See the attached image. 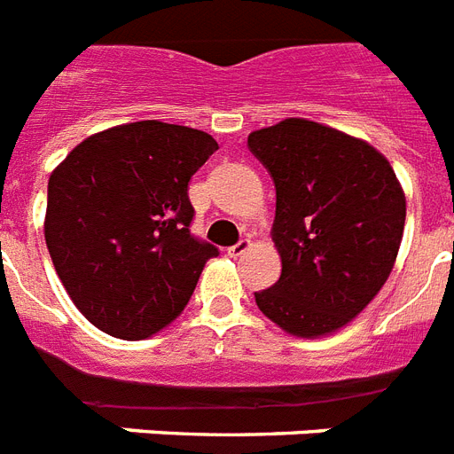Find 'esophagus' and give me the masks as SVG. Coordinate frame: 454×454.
<instances>
[{"mask_svg":"<svg viewBox=\"0 0 454 454\" xmlns=\"http://www.w3.org/2000/svg\"><path fill=\"white\" fill-rule=\"evenodd\" d=\"M249 247H252V242H249V238H242V240H238V242H235V245H231V247H228L226 252H228V256H233V259H235V256L245 254V252H247Z\"/></svg>","mask_w":454,"mask_h":454,"instance_id":"esophagus-1","label":"esophagus"}]
</instances>
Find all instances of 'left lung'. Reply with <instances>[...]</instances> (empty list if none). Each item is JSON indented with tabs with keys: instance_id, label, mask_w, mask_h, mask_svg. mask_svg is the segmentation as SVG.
I'll return each mask as SVG.
<instances>
[{
	"instance_id": "1",
	"label": "left lung",
	"mask_w": 454,
	"mask_h": 454,
	"mask_svg": "<svg viewBox=\"0 0 454 454\" xmlns=\"http://www.w3.org/2000/svg\"><path fill=\"white\" fill-rule=\"evenodd\" d=\"M247 148L276 184L283 262L278 283L254 292L256 306L290 334H330L394 269L405 226L401 184L372 145L299 117L252 131Z\"/></svg>"
}]
</instances>
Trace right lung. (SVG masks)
<instances>
[{
    "label": "right lung",
    "instance_id": "obj_1",
    "mask_svg": "<svg viewBox=\"0 0 454 454\" xmlns=\"http://www.w3.org/2000/svg\"><path fill=\"white\" fill-rule=\"evenodd\" d=\"M219 151L191 127L131 122L82 141L49 178L44 238L60 283L106 334L145 339L191 301L207 259L191 176Z\"/></svg>",
    "mask_w": 454,
    "mask_h": 454
}]
</instances>
